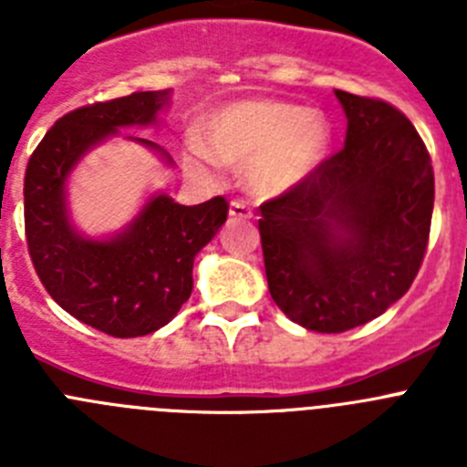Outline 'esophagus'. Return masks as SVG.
Returning <instances> with one entry per match:
<instances>
[{"mask_svg":"<svg viewBox=\"0 0 467 467\" xmlns=\"http://www.w3.org/2000/svg\"><path fill=\"white\" fill-rule=\"evenodd\" d=\"M229 214L234 217V220H250V217H253V210H250V205H247L245 201L234 198L229 205Z\"/></svg>","mask_w":467,"mask_h":467,"instance_id":"obj_1","label":"esophagus"}]
</instances>
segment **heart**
Segmentation results:
<instances>
[{"label": "heart", "instance_id": "b5f03b06", "mask_svg": "<svg viewBox=\"0 0 467 467\" xmlns=\"http://www.w3.org/2000/svg\"><path fill=\"white\" fill-rule=\"evenodd\" d=\"M203 142L192 140L184 168L208 175L214 159L229 166L245 163L254 193L274 196L299 184L320 163L329 142L327 119L280 100H238L213 111L203 123Z\"/></svg>", "mask_w": 467, "mask_h": 467}]
</instances>
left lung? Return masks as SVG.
<instances>
[{
	"label": "left lung",
	"instance_id": "left-lung-1",
	"mask_svg": "<svg viewBox=\"0 0 467 467\" xmlns=\"http://www.w3.org/2000/svg\"><path fill=\"white\" fill-rule=\"evenodd\" d=\"M346 142L299 184L259 205L264 269L285 316L346 332L410 290L431 236V154L402 111L334 90Z\"/></svg>",
	"mask_w": 467,
	"mask_h": 467
}]
</instances>
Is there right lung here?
<instances>
[{"label": "right lung", "instance_id": "obj_1", "mask_svg": "<svg viewBox=\"0 0 467 467\" xmlns=\"http://www.w3.org/2000/svg\"><path fill=\"white\" fill-rule=\"evenodd\" d=\"M171 90H140L57 119L25 171V238L41 285L57 306L109 337L130 339L168 325L193 287V257L229 214L224 196L180 205L156 193L121 234L84 238L69 224L65 180L81 156L119 128L150 126ZM140 144L171 156L150 140Z\"/></svg>", "mask_w": 467, "mask_h": 467}]
</instances>
